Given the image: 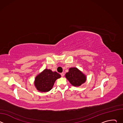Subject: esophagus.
Here are the masks:
<instances>
[{"mask_svg":"<svg viewBox=\"0 0 123 123\" xmlns=\"http://www.w3.org/2000/svg\"><path fill=\"white\" fill-rule=\"evenodd\" d=\"M61 75L62 77H63V76H64V73H61Z\"/></svg>","mask_w":123,"mask_h":123,"instance_id":"1","label":"esophagus"}]
</instances>
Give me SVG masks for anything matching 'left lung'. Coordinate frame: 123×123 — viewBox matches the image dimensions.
<instances>
[{"label": "left lung", "mask_w": 123, "mask_h": 123, "mask_svg": "<svg viewBox=\"0 0 123 123\" xmlns=\"http://www.w3.org/2000/svg\"><path fill=\"white\" fill-rule=\"evenodd\" d=\"M66 78L72 85L79 86L84 83L86 79V76L77 68H69L68 72L65 74Z\"/></svg>", "instance_id": "obj_1"}]
</instances>
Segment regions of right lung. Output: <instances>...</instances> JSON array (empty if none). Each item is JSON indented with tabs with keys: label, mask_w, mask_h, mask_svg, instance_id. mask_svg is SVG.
<instances>
[{
	"label": "right lung",
	"mask_w": 123,
	"mask_h": 123,
	"mask_svg": "<svg viewBox=\"0 0 123 123\" xmlns=\"http://www.w3.org/2000/svg\"><path fill=\"white\" fill-rule=\"evenodd\" d=\"M60 77L61 75L57 72L46 68L36 76L34 86L40 92H48L51 90L56 79Z\"/></svg>",
	"instance_id": "add662e5"
}]
</instances>
